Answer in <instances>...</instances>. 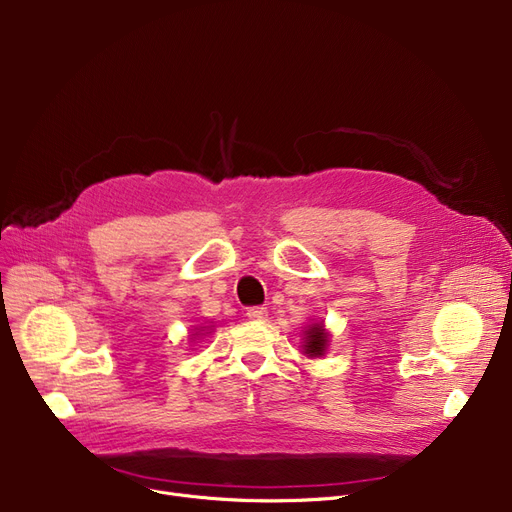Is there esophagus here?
I'll return each mask as SVG.
<instances>
[{
	"label": "esophagus",
	"mask_w": 512,
	"mask_h": 512,
	"mask_svg": "<svg viewBox=\"0 0 512 512\" xmlns=\"http://www.w3.org/2000/svg\"><path fill=\"white\" fill-rule=\"evenodd\" d=\"M247 317L253 321H265L267 319V309L265 307H249Z\"/></svg>",
	"instance_id": "34e87169"
}]
</instances>
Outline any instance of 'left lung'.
Here are the masks:
<instances>
[{"label": "left lung", "mask_w": 512, "mask_h": 512, "mask_svg": "<svg viewBox=\"0 0 512 512\" xmlns=\"http://www.w3.org/2000/svg\"><path fill=\"white\" fill-rule=\"evenodd\" d=\"M328 342H330V334L324 328V321H317V324H311L305 330L303 353L307 357H324L328 351Z\"/></svg>", "instance_id": "obj_1"}]
</instances>
